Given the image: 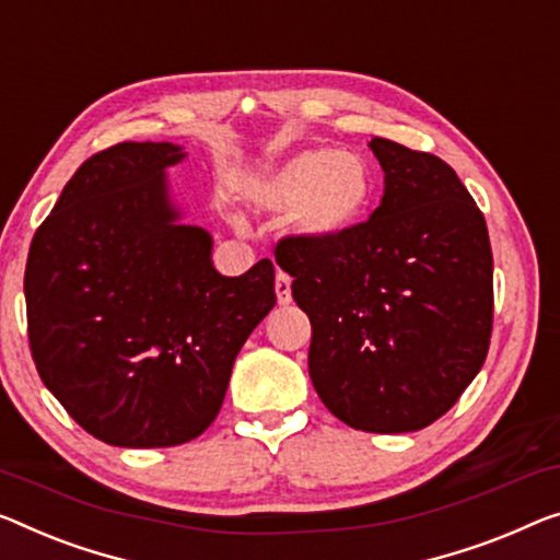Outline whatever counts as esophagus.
I'll return each instance as SVG.
<instances>
[{"label":"esophagus","mask_w":560,"mask_h":560,"mask_svg":"<svg viewBox=\"0 0 560 560\" xmlns=\"http://www.w3.org/2000/svg\"><path fill=\"white\" fill-rule=\"evenodd\" d=\"M273 289H277V299L281 306L291 304V279L287 277V273L277 271V283H273Z\"/></svg>","instance_id":"obj_1"}]
</instances>
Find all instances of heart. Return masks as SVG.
I'll return each instance as SVG.
<instances>
[{"label":"heart","instance_id":"b5f03b06","mask_svg":"<svg viewBox=\"0 0 560 560\" xmlns=\"http://www.w3.org/2000/svg\"><path fill=\"white\" fill-rule=\"evenodd\" d=\"M254 203L290 211L291 226L312 241H331L360 226L372 206L374 178L360 155L308 148L291 155L248 188Z\"/></svg>","mask_w":560,"mask_h":560}]
</instances>
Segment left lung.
<instances>
[{"label":"left lung","mask_w":560,"mask_h":560,"mask_svg":"<svg viewBox=\"0 0 560 560\" xmlns=\"http://www.w3.org/2000/svg\"><path fill=\"white\" fill-rule=\"evenodd\" d=\"M377 211L345 236H287L277 264L312 322L308 377L364 432L440 420L480 372L493 334V252L478 203L438 155L372 138Z\"/></svg>","instance_id":"8db88e82"}]
</instances>
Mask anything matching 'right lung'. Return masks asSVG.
<instances>
[{"label":"right lung","instance_id":"right-lung-1","mask_svg":"<svg viewBox=\"0 0 560 560\" xmlns=\"http://www.w3.org/2000/svg\"><path fill=\"white\" fill-rule=\"evenodd\" d=\"M171 143L100 150L32 238L24 299L45 387L115 447H173L219 415L236 354L277 304L273 264L221 277L211 236L180 226Z\"/></svg>","mask_w":560,"mask_h":560}]
</instances>
